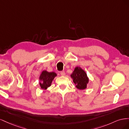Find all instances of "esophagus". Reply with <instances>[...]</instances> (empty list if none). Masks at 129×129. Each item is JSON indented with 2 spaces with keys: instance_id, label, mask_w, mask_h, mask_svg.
Here are the masks:
<instances>
[{
  "instance_id": "obj_1",
  "label": "esophagus",
  "mask_w": 129,
  "mask_h": 129,
  "mask_svg": "<svg viewBox=\"0 0 129 129\" xmlns=\"http://www.w3.org/2000/svg\"><path fill=\"white\" fill-rule=\"evenodd\" d=\"M60 74L61 76H64L65 75V72L64 71L60 72Z\"/></svg>"
}]
</instances>
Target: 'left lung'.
Returning a JSON list of instances; mask_svg holds the SVG:
<instances>
[{
	"label": "left lung",
	"instance_id": "left-lung-1",
	"mask_svg": "<svg viewBox=\"0 0 129 129\" xmlns=\"http://www.w3.org/2000/svg\"><path fill=\"white\" fill-rule=\"evenodd\" d=\"M71 76L77 89L83 90L87 88L89 78L83 69L79 67H75Z\"/></svg>",
	"mask_w": 129,
	"mask_h": 129
}]
</instances>
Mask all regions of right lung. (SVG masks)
I'll list each match as a JSON object with an SVG mask.
<instances>
[{
  "mask_svg": "<svg viewBox=\"0 0 129 129\" xmlns=\"http://www.w3.org/2000/svg\"><path fill=\"white\" fill-rule=\"evenodd\" d=\"M56 76V74L54 72H48L46 71H43L39 77V80L41 81L39 82V84L41 88L46 90L51 85L53 80Z\"/></svg>",
  "mask_w": 129,
  "mask_h": 129,
  "instance_id": "obj_1",
  "label": "right lung"
}]
</instances>
